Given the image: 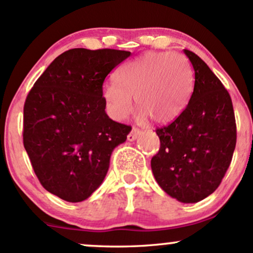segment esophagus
<instances>
[{
    "label": "esophagus",
    "instance_id": "esophagus-1",
    "mask_svg": "<svg viewBox=\"0 0 253 253\" xmlns=\"http://www.w3.org/2000/svg\"><path fill=\"white\" fill-rule=\"evenodd\" d=\"M139 134H140V129H138V128H135V127H133L131 133H129V134L127 135V139H128L129 141H133V140L137 139V137Z\"/></svg>",
    "mask_w": 253,
    "mask_h": 253
}]
</instances>
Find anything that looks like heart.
Wrapping results in <instances>:
<instances>
[{
    "label": "heart",
    "mask_w": 253,
    "mask_h": 253,
    "mask_svg": "<svg viewBox=\"0 0 253 253\" xmlns=\"http://www.w3.org/2000/svg\"><path fill=\"white\" fill-rule=\"evenodd\" d=\"M193 84V68L185 55L149 51L119 67L115 82L103 86V97L109 113L119 120L131 113L134 97L140 120L167 124L186 109Z\"/></svg>",
    "instance_id": "heart-1"
}]
</instances>
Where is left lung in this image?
Returning <instances> with one entry per match:
<instances>
[{
  "mask_svg": "<svg viewBox=\"0 0 253 253\" xmlns=\"http://www.w3.org/2000/svg\"><path fill=\"white\" fill-rule=\"evenodd\" d=\"M194 69V87L186 109L156 129L160 150L151 158L157 184L182 203H197L221 184L237 143V125L228 91L198 55L184 50Z\"/></svg>",
  "mask_w": 253,
  "mask_h": 253,
  "instance_id": "1",
  "label": "left lung"
}]
</instances>
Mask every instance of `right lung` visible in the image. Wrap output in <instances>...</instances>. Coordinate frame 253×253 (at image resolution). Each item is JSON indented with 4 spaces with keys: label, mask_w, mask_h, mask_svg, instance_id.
I'll return each instance as SVG.
<instances>
[{
    "label": "right lung",
    "mask_w": 253,
    "mask_h": 253,
    "mask_svg": "<svg viewBox=\"0 0 253 253\" xmlns=\"http://www.w3.org/2000/svg\"><path fill=\"white\" fill-rule=\"evenodd\" d=\"M131 55L115 49H71L38 78L24 105V146L38 180L71 203L103 182L113 150L132 127L105 113L103 83Z\"/></svg>",
    "instance_id": "right-lung-1"
}]
</instances>
